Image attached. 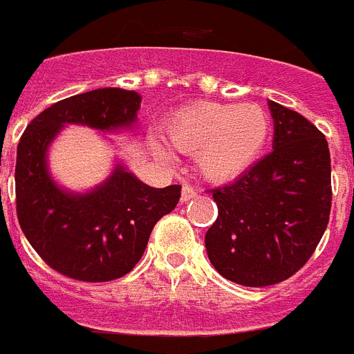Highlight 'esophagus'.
<instances>
[{
    "label": "esophagus",
    "instance_id": "esophagus-1",
    "mask_svg": "<svg viewBox=\"0 0 354 354\" xmlns=\"http://www.w3.org/2000/svg\"><path fill=\"white\" fill-rule=\"evenodd\" d=\"M198 192L192 189L191 185H183L182 189V202H189V200H192V198H196Z\"/></svg>",
    "mask_w": 354,
    "mask_h": 354
}]
</instances>
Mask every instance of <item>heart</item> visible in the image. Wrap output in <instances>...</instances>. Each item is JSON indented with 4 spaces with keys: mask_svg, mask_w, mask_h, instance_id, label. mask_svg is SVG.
<instances>
[{
    "mask_svg": "<svg viewBox=\"0 0 354 354\" xmlns=\"http://www.w3.org/2000/svg\"><path fill=\"white\" fill-rule=\"evenodd\" d=\"M269 132V116L254 103H194L165 122L169 143L178 151L196 154L200 174L214 183L242 176L261 154ZM152 147L171 162V149L160 142Z\"/></svg>",
    "mask_w": 354,
    "mask_h": 354,
    "instance_id": "obj_1",
    "label": "heart"
}]
</instances>
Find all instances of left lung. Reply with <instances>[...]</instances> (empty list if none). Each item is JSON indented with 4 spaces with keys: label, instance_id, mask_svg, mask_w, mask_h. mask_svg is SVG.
Returning <instances> with one entry per match:
<instances>
[{
    "label": "left lung",
    "instance_id": "8db88e82",
    "mask_svg": "<svg viewBox=\"0 0 354 354\" xmlns=\"http://www.w3.org/2000/svg\"><path fill=\"white\" fill-rule=\"evenodd\" d=\"M272 152L225 187L212 189L218 218L207 257L227 280L247 287L287 280L317 249L331 212V156L309 120L269 100Z\"/></svg>",
    "mask_w": 354,
    "mask_h": 354
}]
</instances>
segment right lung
Here are the masks:
<instances>
[{
    "mask_svg": "<svg viewBox=\"0 0 354 354\" xmlns=\"http://www.w3.org/2000/svg\"><path fill=\"white\" fill-rule=\"evenodd\" d=\"M142 96L107 87L65 97L37 114L18 143L16 211L23 234L54 271L83 281L125 277L142 258L152 229L176 207L182 187H149L116 163L87 192L57 185L47 152L65 125L103 132L136 127Z\"/></svg>",
    "mask_w": 354,
    "mask_h": 354,
    "instance_id": "1",
    "label": "right lung"
}]
</instances>
